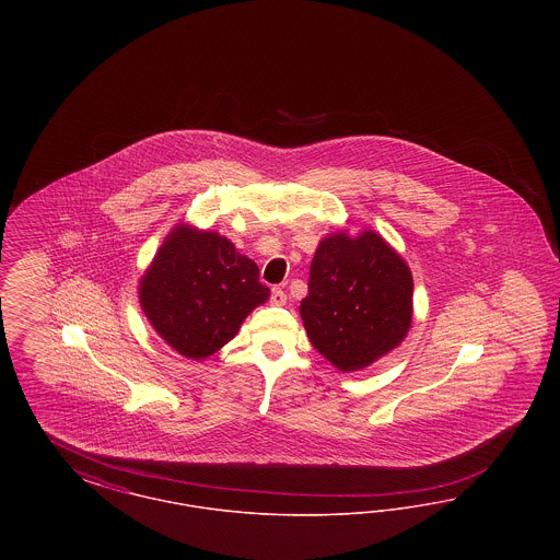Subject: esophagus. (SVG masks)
Wrapping results in <instances>:
<instances>
[{
  "mask_svg": "<svg viewBox=\"0 0 560 560\" xmlns=\"http://www.w3.org/2000/svg\"><path fill=\"white\" fill-rule=\"evenodd\" d=\"M270 302H272L275 306H283V304L288 302V293L283 292L281 288H272V292H270Z\"/></svg>",
  "mask_w": 560,
  "mask_h": 560,
  "instance_id": "1",
  "label": "esophagus"
}]
</instances>
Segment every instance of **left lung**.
Returning <instances> with one entry per match:
<instances>
[{
	"instance_id": "1",
	"label": "left lung",
	"mask_w": 560,
	"mask_h": 560,
	"mask_svg": "<svg viewBox=\"0 0 560 560\" xmlns=\"http://www.w3.org/2000/svg\"><path fill=\"white\" fill-rule=\"evenodd\" d=\"M300 317L334 368L361 372L399 347L411 327V270L375 231H336L317 245Z\"/></svg>"
}]
</instances>
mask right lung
Returning <instances> with one entry per match:
<instances>
[{
    "mask_svg": "<svg viewBox=\"0 0 560 560\" xmlns=\"http://www.w3.org/2000/svg\"><path fill=\"white\" fill-rule=\"evenodd\" d=\"M254 260L215 231L176 224L138 281L149 325L170 348L203 361L229 345L270 295Z\"/></svg>",
    "mask_w": 560,
    "mask_h": 560,
    "instance_id": "add662e5",
    "label": "right lung"
}]
</instances>
